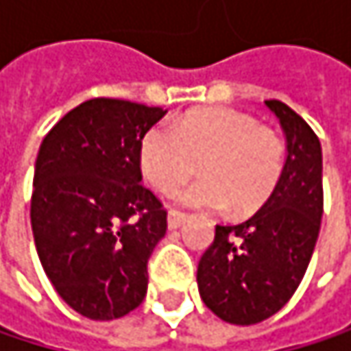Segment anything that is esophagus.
<instances>
[{
    "mask_svg": "<svg viewBox=\"0 0 351 351\" xmlns=\"http://www.w3.org/2000/svg\"><path fill=\"white\" fill-rule=\"evenodd\" d=\"M184 219H186V215H184V213H180V211H169V230H176V228H180Z\"/></svg>",
    "mask_w": 351,
    "mask_h": 351,
    "instance_id": "34e87169",
    "label": "esophagus"
}]
</instances>
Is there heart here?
Wrapping results in <instances>:
<instances>
[{
    "label": "heart",
    "mask_w": 351,
    "mask_h": 351,
    "mask_svg": "<svg viewBox=\"0 0 351 351\" xmlns=\"http://www.w3.org/2000/svg\"><path fill=\"white\" fill-rule=\"evenodd\" d=\"M203 176L176 193L186 207L258 211L274 193L285 169L280 136L234 107H205L180 115L175 125H152L140 144V167L160 193H171L197 171Z\"/></svg>",
    "instance_id": "heart-1"
}]
</instances>
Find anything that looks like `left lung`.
<instances>
[{"label": "left lung", "mask_w": 351, "mask_h": 351, "mask_svg": "<svg viewBox=\"0 0 351 351\" xmlns=\"http://www.w3.org/2000/svg\"><path fill=\"white\" fill-rule=\"evenodd\" d=\"M264 104L287 138L282 176L247 221L215 226L197 268L203 303L234 325L260 323L289 303L311 262L323 215L319 138L287 104Z\"/></svg>", "instance_id": "1"}]
</instances>
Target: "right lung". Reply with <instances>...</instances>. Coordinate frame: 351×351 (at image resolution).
Wrapping results in <instances>:
<instances>
[{"mask_svg": "<svg viewBox=\"0 0 351 351\" xmlns=\"http://www.w3.org/2000/svg\"><path fill=\"white\" fill-rule=\"evenodd\" d=\"M165 113L97 97L42 140L30 205L36 252L56 293L83 317L117 319L146 297L167 211L140 182V144Z\"/></svg>", "mask_w": 351, "mask_h": 351, "instance_id": "right-lung-1", "label": "right lung"}]
</instances>
